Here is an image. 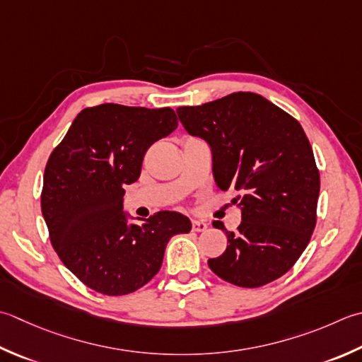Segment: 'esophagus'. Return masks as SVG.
I'll return each mask as SVG.
<instances>
[{
    "label": "esophagus",
    "instance_id": "obj_1",
    "mask_svg": "<svg viewBox=\"0 0 362 362\" xmlns=\"http://www.w3.org/2000/svg\"><path fill=\"white\" fill-rule=\"evenodd\" d=\"M191 228H193L194 232H204L209 228V224L202 221V219H193V221H191Z\"/></svg>",
    "mask_w": 362,
    "mask_h": 362
}]
</instances>
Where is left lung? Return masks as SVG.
<instances>
[{"instance_id": "1", "label": "left lung", "mask_w": 362, "mask_h": 362, "mask_svg": "<svg viewBox=\"0 0 362 362\" xmlns=\"http://www.w3.org/2000/svg\"><path fill=\"white\" fill-rule=\"evenodd\" d=\"M177 115L191 136L211 148L219 189H235L242 210L237 232L214 221L228 247L210 270L233 286L256 288L281 278L313 235L320 174L303 127L254 92H233Z\"/></svg>"}]
</instances>
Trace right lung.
Listing matches in <instances>:
<instances>
[{
    "instance_id": "right-lung-1",
    "label": "right lung",
    "mask_w": 362,
    "mask_h": 362,
    "mask_svg": "<svg viewBox=\"0 0 362 362\" xmlns=\"http://www.w3.org/2000/svg\"><path fill=\"white\" fill-rule=\"evenodd\" d=\"M179 122L174 110L103 103L84 108L49 155L40 205L62 264L103 295H127L158 273L169 238L188 233L179 211L130 224L125 185L136 182L155 141Z\"/></svg>"
}]
</instances>
